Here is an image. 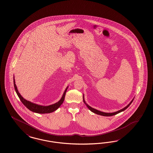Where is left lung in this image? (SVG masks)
<instances>
[{"mask_svg": "<svg viewBox=\"0 0 153 153\" xmlns=\"http://www.w3.org/2000/svg\"><path fill=\"white\" fill-rule=\"evenodd\" d=\"M133 100H134V99H132V100L131 101V102H130V104L128 105H127L126 107H125L124 108H123V109H122L120 111H116V112H114V113H105V112H102V111H97V109H94L93 108H91V107H90L89 105H88L85 102V100H84V99H83V102H84L85 103V104L86 105V106L88 107V109L91 111L93 112V113H95V114H99V115H100V116H114V115H115V114H118V113H120L121 111H124L125 110H126L128 107H129L130 105V104L132 103V102H133Z\"/></svg>", "mask_w": 153, "mask_h": 153, "instance_id": "1", "label": "left lung"}]
</instances>
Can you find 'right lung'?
I'll use <instances>...</instances> for the list:
<instances>
[{
    "label": "right lung",
    "mask_w": 153,
    "mask_h": 153,
    "mask_svg": "<svg viewBox=\"0 0 153 153\" xmlns=\"http://www.w3.org/2000/svg\"><path fill=\"white\" fill-rule=\"evenodd\" d=\"M13 82H14V89L16 90V92L17 93L18 97H19L20 100L23 104V105L26 107L29 110H30L31 111L33 112H35L37 113H41V114H45V113H50L51 112H53L54 111H56L59 107H60L62 105V104L63 103V102L65 100V93L67 91V90L68 88V87L65 90L64 94L62 96V97L61 98L60 100L57 102H56V104H52L49 106H42V105H39L33 103L31 102L27 101L26 100H25L19 93V91L17 88V86L15 84V81L14 79H13Z\"/></svg>",
    "instance_id": "right-lung-1"
}]
</instances>
